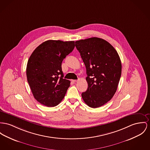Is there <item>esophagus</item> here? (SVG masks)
<instances>
[{
  "instance_id": "1",
  "label": "esophagus",
  "mask_w": 150,
  "mask_h": 150,
  "mask_svg": "<svg viewBox=\"0 0 150 150\" xmlns=\"http://www.w3.org/2000/svg\"><path fill=\"white\" fill-rule=\"evenodd\" d=\"M78 81L77 80H72V82H74V83H75V82H77Z\"/></svg>"
}]
</instances>
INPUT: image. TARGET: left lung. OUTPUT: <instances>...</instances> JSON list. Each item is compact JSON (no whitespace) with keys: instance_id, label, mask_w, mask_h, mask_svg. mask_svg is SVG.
Returning a JSON list of instances; mask_svg holds the SVG:
<instances>
[{"instance_id":"obj_1","label":"left lung","mask_w":150,"mask_h":150,"mask_svg":"<svg viewBox=\"0 0 150 150\" xmlns=\"http://www.w3.org/2000/svg\"><path fill=\"white\" fill-rule=\"evenodd\" d=\"M75 43L86 69L88 88L82 93V98L90 108H99L117 91L122 73L120 56L109 42L100 38H91Z\"/></svg>"}]
</instances>
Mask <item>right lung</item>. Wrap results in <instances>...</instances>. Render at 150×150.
I'll use <instances>...</instances> for the list:
<instances>
[{"instance_id": "right-lung-1", "label": "right lung", "mask_w": 150, "mask_h": 150, "mask_svg": "<svg viewBox=\"0 0 150 150\" xmlns=\"http://www.w3.org/2000/svg\"><path fill=\"white\" fill-rule=\"evenodd\" d=\"M74 41L47 40L31 54L27 62V81L34 98L42 105L54 107L63 100L70 86L63 79L61 64L74 50Z\"/></svg>"}]
</instances>
